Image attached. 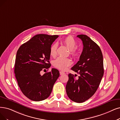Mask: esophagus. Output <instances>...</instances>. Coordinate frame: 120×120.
<instances>
[{
	"label": "esophagus",
	"mask_w": 120,
	"mask_h": 120,
	"mask_svg": "<svg viewBox=\"0 0 120 120\" xmlns=\"http://www.w3.org/2000/svg\"><path fill=\"white\" fill-rule=\"evenodd\" d=\"M60 75H63V74H65V73L64 72V71H60Z\"/></svg>",
	"instance_id": "34e87169"
}]
</instances>
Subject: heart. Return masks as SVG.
Segmentation results:
<instances>
[{
  "mask_svg": "<svg viewBox=\"0 0 120 120\" xmlns=\"http://www.w3.org/2000/svg\"><path fill=\"white\" fill-rule=\"evenodd\" d=\"M63 43L65 46L68 48L70 51V54L74 57H77L79 54V51L76 48L77 45V42L74 39V38L69 36L66 37L63 40ZM57 45L56 43L52 44L50 49V53L51 56H55L56 55V49ZM72 64V61L70 59L68 58H64L62 57H59L53 61V65L55 68L60 70H65L69 66Z\"/></svg>",
  "mask_w": 120,
  "mask_h": 120,
  "instance_id": "b5f03b06",
  "label": "heart"
}]
</instances>
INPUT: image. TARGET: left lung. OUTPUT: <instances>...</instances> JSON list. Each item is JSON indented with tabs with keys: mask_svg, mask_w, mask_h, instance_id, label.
<instances>
[{
	"mask_svg": "<svg viewBox=\"0 0 120 120\" xmlns=\"http://www.w3.org/2000/svg\"><path fill=\"white\" fill-rule=\"evenodd\" d=\"M77 37L82 41L83 49L79 60L71 69L80 76L76 79L74 75L68 74L66 92L71 100L82 103L92 97L98 89L104 74L103 60L99 47L89 37L83 34Z\"/></svg>",
	"mask_w": 120,
	"mask_h": 120,
	"instance_id": "1",
	"label": "left lung"
}]
</instances>
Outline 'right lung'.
<instances>
[{
	"label": "right lung",
	"instance_id": "right-lung-1",
	"mask_svg": "<svg viewBox=\"0 0 120 120\" xmlns=\"http://www.w3.org/2000/svg\"><path fill=\"white\" fill-rule=\"evenodd\" d=\"M58 37L37 34L22 45L17 52L14 72L18 84L23 94L33 101L48 98L60 76L56 68L43 75L40 74L50 68V47Z\"/></svg>",
	"mask_w": 120,
	"mask_h": 120
}]
</instances>
